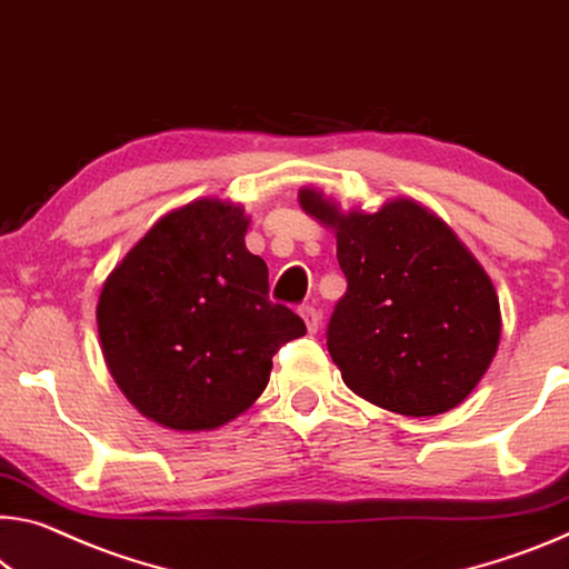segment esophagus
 <instances>
[{
    "label": "esophagus",
    "instance_id": "1",
    "mask_svg": "<svg viewBox=\"0 0 569 569\" xmlns=\"http://www.w3.org/2000/svg\"><path fill=\"white\" fill-rule=\"evenodd\" d=\"M299 313H301V319L306 323V329H309V333H317L319 331V323H321L319 311L313 309V306H301Z\"/></svg>",
    "mask_w": 569,
    "mask_h": 569
}]
</instances>
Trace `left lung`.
Here are the masks:
<instances>
[{"label":"left lung","instance_id":"8db88e82","mask_svg":"<svg viewBox=\"0 0 569 569\" xmlns=\"http://www.w3.org/2000/svg\"><path fill=\"white\" fill-rule=\"evenodd\" d=\"M299 202L337 236L347 293L331 313L327 347L349 390L408 418L461 405L501 339L499 296L471 250L408 197L377 212H341L303 187Z\"/></svg>","mask_w":569,"mask_h":569}]
</instances>
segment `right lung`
I'll return each mask as SVG.
<instances>
[{
	"mask_svg": "<svg viewBox=\"0 0 569 569\" xmlns=\"http://www.w3.org/2000/svg\"><path fill=\"white\" fill-rule=\"evenodd\" d=\"M240 204L202 197L167 212L111 270L96 319L113 382L143 418L179 432L236 420L266 390L273 355L306 333L268 299Z\"/></svg>",
	"mask_w": 569,
	"mask_h": 569,
	"instance_id": "right-lung-1",
	"label": "right lung"
}]
</instances>
